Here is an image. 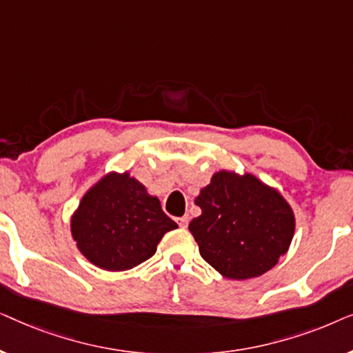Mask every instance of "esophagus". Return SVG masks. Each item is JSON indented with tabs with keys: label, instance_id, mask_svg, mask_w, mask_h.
Segmentation results:
<instances>
[{
	"label": "esophagus",
	"instance_id": "1",
	"mask_svg": "<svg viewBox=\"0 0 353 353\" xmlns=\"http://www.w3.org/2000/svg\"><path fill=\"white\" fill-rule=\"evenodd\" d=\"M176 221H178V225L181 226V228H186V226H188V221H190V216H188V215H183V216H180V219H176Z\"/></svg>",
	"mask_w": 353,
	"mask_h": 353
}]
</instances>
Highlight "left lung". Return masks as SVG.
I'll use <instances>...</instances> for the list:
<instances>
[{"label":"left lung","instance_id":"8db88e82","mask_svg":"<svg viewBox=\"0 0 353 353\" xmlns=\"http://www.w3.org/2000/svg\"><path fill=\"white\" fill-rule=\"evenodd\" d=\"M201 215L190 228L201 257L228 279L267 273L288 252L296 216L276 188L252 173L215 172L194 199Z\"/></svg>","mask_w":353,"mask_h":353}]
</instances>
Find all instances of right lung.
I'll use <instances>...</instances> for the list:
<instances>
[{
  "mask_svg": "<svg viewBox=\"0 0 353 353\" xmlns=\"http://www.w3.org/2000/svg\"><path fill=\"white\" fill-rule=\"evenodd\" d=\"M176 228L161 201L128 170L101 176L70 216L77 249L105 272H125L146 262L163 234Z\"/></svg>",
  "mask_w": 353,
  "mask_h": 353,
  "instance_id": "right-lung-1",
  "label": "right lung"
}]
</instances>
